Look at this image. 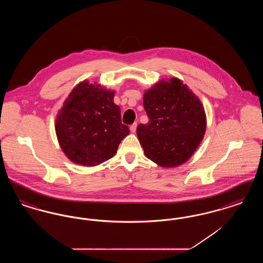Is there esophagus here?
Segmentation results:
<instances>
[{
    "mask_svg": "<svg viewBox=\"0 0 263 263\" xmlns=\"http://www.w3.org/2000/svg\"><path fill=\"white\" fill-rule=\"evenodd\" d=\"M136 129H137V123H136V122H135V123H133L132 125L130 126V131H131L132 133H135Z\"/></svg>",
    "mask_w": 263,
    "mask_h": 263,
    "instance_id": "1",
    "label": "esophagus"
}]
</instances>
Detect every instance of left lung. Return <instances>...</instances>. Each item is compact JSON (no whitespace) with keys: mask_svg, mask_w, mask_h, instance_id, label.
I'll list each match as a JSON object with an SVG mask.
<instances>
[{"mask_svg":"<svg viewBox=\"0 0 263 263\" xmlns=\"http://www.w3.org/2000/svg\"><path fill=\"white\" fill-rule=\"evenodd\" d=\"M149 123L139 124L137 136L145 155L163 167L185 163L199 146L206 115L198 98L176 78L145 91Z\"/></svg>","mask_w":263,"mask_h":263,"instance_id":"8db88e82","label":"left lung"}]
</instances>
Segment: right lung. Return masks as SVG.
Segmentation results:
<instances>
[{
    "instance_id": "right-lung-1",
    "label": "right lung",
    "mask_w": 263,
    "mask_h": 263,
    "mask_svg": "<svg viewBox=\"0 0 263 263\" xmlns=\"http://www.w3.org/2000/svg\"><path fill=\"white\" fill-rule=\"evenodd\" d=\"M113 97L114 91L83 82L65 100L55 130L63 152L72 162L88 166L102 163L112 158L129 134Z\"/></svg>"
}]
</instances>
